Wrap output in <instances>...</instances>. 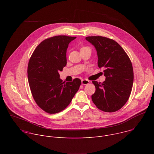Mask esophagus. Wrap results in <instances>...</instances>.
I'll use <instances>...</instances> for the list:
<instances>
[{
  "label": "esophagus",
  "mask_w": 154,
  "mask_h": 154,
  "mask_svg": "<svg viewBox=\"0 0 154 154\" xmlns=\"http://www.w3.org/2000/svg\"><path fill=\"white\" fill-rule=\"evenodd\" d=\"M90 83V81L88 80H84V79H82V84L83 85H88Z\"/></svg>",
  "instance_id": "34e87169"
}]
</instances>
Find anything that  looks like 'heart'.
Returning <instances> with one entry per match:
<instances>
[{
    "mask_svg": "<svg viewBox=\"0 0 154 154\" xmlns=\"http://www.w3.org/2000/svg\"><path fill=\"white\" fill-rule=\"evenodd\" d=\"M88 48H89L88 47H86V46H83V47H82L81 48V49H80V51H82V50H83V49H88Z\"/></svg>",
    "mask_w": 154,
    "mask_h": 154,
    "instance_id": "heart-1",
    "label": "heart"
}]
</instances>
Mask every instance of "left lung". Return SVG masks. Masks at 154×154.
<instances>
[{"label":"left lung","mask_w":154,"mask_h":154,"mask_svg":"<svg viewBox=\"0 0 154 154\" xmlns=\"http://www.w3.org/2000/svg\"><path fill=\"white\" fill-rule=\"evenodd\" d=\"M95 47L97 64L103 68L105 80L93 81L96 91L91 96L95 105L102 111L115 112L128 100L134 83L131 62L122 48L115 40L96 36L85 38Z\"/></svg>","instance_id":"1"}]
</instances>
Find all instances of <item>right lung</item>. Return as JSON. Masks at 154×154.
<instances>
[{"label": "right lung", "mask_w": 154, "mask_h": 154, "mask_svg": "<svg viewBox=\"0 0 154 154\" xmlns=\"http://www.w3.org/2000/svg\"><path fill=\"white\" fill-rule=\"evenodd\" d=\"M76 37L59 35L42 41L29 62L28 80L33 97L45 112L55 114L66 108L81 85L79 79L64 83L59 72L66 65V51Z\"/></svg>", "instance_id": "add662e5"}]
</instances>
